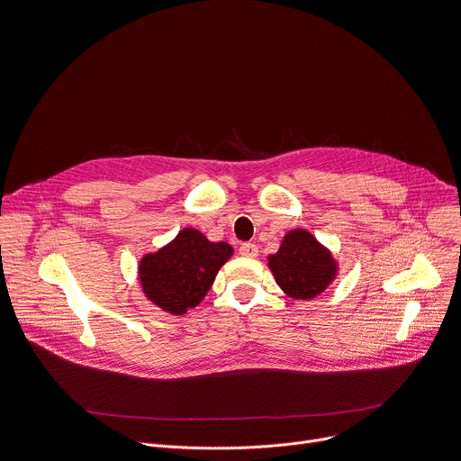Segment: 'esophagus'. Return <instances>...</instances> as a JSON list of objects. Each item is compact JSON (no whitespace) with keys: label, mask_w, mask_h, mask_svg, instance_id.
Instances as JSON below:
<instances>
[{"label":"esophagus","mask_w":461,"mask_h":461,"mask_svg":"<svg viewBox=\"0 0 461 461\" xmlns=\"http://www.w3.org/2000/svg\"><path fill=\"white\" fill-rule=\"evenodd\" d=\"M240 254L241 257H247V258H254L258 254V247L250 243V241H245L240 245Z\"/></svg>","instance_id":"esophagus-1"}]
</instances>
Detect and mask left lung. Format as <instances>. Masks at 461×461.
Returning <instances> with one entry per match:
<instances>
[{
	"label": "left lung",
	"instance_id": "obj_1",
	"mask_svg": "<svg viewBox=\"0 0 461 461\" xmlns=\"http://www.w3.org/2000/svg\"><path fill=\"white\" fill-rule=\"evenodd\" d=\"M269 267L289 296L303 300L322 293L337 271L331 254L302 229L285 236L280 250L269 257Z\"/></svg>",
	"mask_w": 461,
	"mask_h": 461
}]
</instances>
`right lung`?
<instances>
[{
	"mask_svg": "<svg viewBox=\"0 0 461 461\" xmlns=\"http://www.w3.org/2000/svg\"><path fill=\"white\" fill-rule=\"evenodd\" d=\"M230 257L229 243H212L201 232L185 229L172 243L140 260V284L153 303L168 313L183 315L207 294Z\"/></svg>",
	"mask_w": 461,
	"mask_h": 461,
	"instance_id": "right-lung-1",
	"label": "right lung"
}]
</instances>
